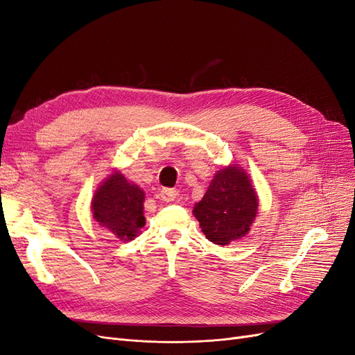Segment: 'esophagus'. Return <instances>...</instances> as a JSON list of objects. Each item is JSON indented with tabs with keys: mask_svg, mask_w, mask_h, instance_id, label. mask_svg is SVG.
Wrapping results in <instances>:
<instances>
[{
	"mask_svg": "<svg viewBox=\"0 0 355 355\" xmlns=\"http://www.w3.org/2000/svg\"><path fill=\"white\" fill-rule=\"evenodd\" d=\"M179 197V192L176 189H170V188H164L161 191V200L166 202H171L175 201Z\"/></svg>",
	"mask_w": 355,
	"mask_h": 355,
	"instance_id": "1",
	"label": "esophagus"
}]
</instances>
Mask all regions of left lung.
I'll return each instance as SVG.
<instances>
[{
	"instance_id": "left-lung-1",
	"label": "left lung",
	"mask_w": 355,
	"mask_h": 355,
	"mask_svg": "<svg viewBox=\"0 0 355 355\" xmlns=\"http://www.w3.org/2000/svg\"><path fill=\"white\" fill-rule=\"evenodd\" d=\"M257 211V197L243 168L219 170L194 214L207 240L227 245L249 232Z\"/></svg>"
}]
</instances>
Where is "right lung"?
<instances>
[{
    "instance_id": "1",
    "label": "right lung",
    "mask_w": 355,
    "mask_h": 355,
    "mask_svg": "<svg viewBox=\"0 0 355 355\" xmlns=\"http://www.w3.org/2000/svg\"><path fill=\"white\" fill-rule=\"evenodd\" d=\"M144 200L145 194L141 188L115 173L96 191L92 201L93 216L118 239L133 240L145 225Z\"/></svg>"
}]
</instances>
